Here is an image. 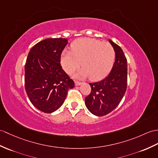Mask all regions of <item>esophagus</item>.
I'll use <instances>...</instances> for the list:
<instances>
[{
	"label": "esophagus",
	"instance_id": "esophagus-1",
	"mask_svg": "<svg viewBox=\"0 0 158 158\" xmlns=\"http://www.w3.org/2000/svg\"><path fill=\"white\" fill-rule=\"evenodd\" d=\"M75 84L76 86H79V85H81L82 83H81V82H79V81H75Z\"/></svg>",
	"mask_w": 158,
	"mask_h": 158
}]
</instances>
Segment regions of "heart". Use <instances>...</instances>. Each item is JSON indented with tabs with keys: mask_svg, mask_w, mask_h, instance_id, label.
I'll use <instances>...</instances> for the list:
<instances>
[{
	"mask_svg": "<svg viewBox=\"0 0 158 158\" xmlns=\"http://www.w3.org/2000/svg\"><path fill=\"white\" fill-rule=\"evenodd\" d=\"M72 52L64 50L60 56L64 71L71 74L81 65L83 67L75 74L83 79L89 76L91 80L104 78L111 70L115 58V51L108 42L91 38H81L73 43Z\"/></svg>",
	"mask_w": 158,
	"mask_h": 158,
	"instance_id": "heart-1",
	"label": "heart"
}]
</instances>
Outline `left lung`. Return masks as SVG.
Wrapping results in <instances>:
<instances>
[{"mask_svg":"<svg viewBox=\"0 0 158 158\" xmlns=\"http://www.w3.org/2000/svg\"><path fill=\"white\" fill-rule=\"evenodd\" d=\"M109 42L115 51V61L112 70L103 80L89 83L91 91L85 99L88 110L98 116L106 115L114 110L127 90V58L118 45L110 40Z\"/></svg>","mask_w":158,"mask_h":158,"instance_id":"obj_1","label":"left lung"}]
</instances>
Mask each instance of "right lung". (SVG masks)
Returning <instances> with one entry per match:
<instances>
[{
    "label": "right lung",
    "instance_id": "obj_1",
    "mask_svg": "<svg viewBox=\"0 0 158 158\" xmlns=\"http://www.w3.org/2000/svg\"><path fill=\"white\" fill-rule=\"evenodd\" d=\"M65 38H48L31 48L25 65V91L39 110L52 113L63 104L67 91L75 87L60 65Z\"/></svg>",
    "mask_w": 158,
    "mask_h": 158
}]
</instances>
